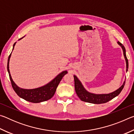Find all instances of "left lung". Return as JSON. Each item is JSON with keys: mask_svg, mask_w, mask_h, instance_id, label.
<instances>
[{"mask_svg": "<svg viewBox=\"0 0 134 134\" xmlns=\"http://www.w3.org/2000/svg\"><path fill=\"white\" fill-rule=\"evenodd\" d=\"M118 44L121 47V48H122V50H123L124 55L126 61V71H127L128 69V59H127L126 55L125 48L124 46L121 44V42H119L118 41ZM74 87H75L76 94L79 98L81 100H82L83 102H86L94 103V104L105 103L108 102L110 100H112V99L114 98V97L117 96L121 92L125 86V81L123 83V85H122L118 89H117L116 90H115V91L110 93L94 94L87 91V90L85 89V88L83 87V86L82 85V83H81V81L79 80V79L76 76L74 75Z\"/></svg>", "mask_w": 134, "mask_h": 134, "instance_id": "1", "label": "left lung"}]
</instances>
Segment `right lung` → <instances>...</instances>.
<instances>
[{
	"label": "right lung",
	"mask_w": 134,
	"mask_h": 134,
	"mask_svg": "<svg viewBox=\"0 0 134 134\" xmlns=\"http://www.w3.org/2000/svg\"><path fill=\"white\" fill-rule=\"evenodd\" d=\"M15 44L16 42L13 44L12 50H13ZM11 54H12V53H11ZM11 54L8 58L7 69L12 86L16 93L21 98L32 103H40L50 99L54 96V94H55L57 87L63 77L67 73V71H63L61 73L58 74L50 82L44 86H42V87L32 89H22V88L19 87L16 85L14 81H13L10 75L9 64Z\"/></svg>",
	"instance_id": "right-lung-1"
}]
</instances>
